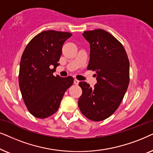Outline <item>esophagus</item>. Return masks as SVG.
Returning a JSON list of instances; mask_svg holds the SVG:
<instances>
[{"instance_id": "1", "label": "esophagus", "mask_w": 153, "mask_h": 153, "mask_svg": "<svg viewBox=\"0 0 153 153\" xmlns=\"http://www.w3.org/2000/svg\"><path fill=\"white\" fill-rule=\"evenodd\" d=\"M79 82H80V81L78 80H76V79H75V80H74V84L75 85H78Z\"/></svg>"}]
</instances>
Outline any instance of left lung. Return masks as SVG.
I'll return each instance as SVG.
<instances>
[{"mask_svg": "<svg viewBox=\"0 0 153 153\" xmlns=\"http://www.w3.org/2000/svg\"><path fill=\"white\" fill-rule=\"evenodd\" d=\"M90 45L87 69L96 73L97 83L91 88L79 82L82 94L78 99L81 113L92 121H101L115 113L129 82V62L123 45L103 29L85 31Z\"/></svg>", "mask_w": 153, "mask_h": 153, "instance_id": "1", "label": "left lung"}]
</instances>
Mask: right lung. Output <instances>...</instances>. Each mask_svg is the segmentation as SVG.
Returning <instances> with one entry per match:
<instances>
[{
  "label": "right lung",
  "instance_id": "add662e5",
  "mask_svg": "<svg viewBox=\"0 0 153 153\" xmlns=\"http://www.w3.org/2000/svg\"><path fill=\"white\" fill-rule=\"evenodd\" d=\"M68 32L45 30L26 45L19 66V84L22 98L30 113L38 118L48 117L59 109L65 91L73 83V77L54 76L59 64Z\"/></svg>",
  "mask_w": 153,
  "mask_h": 153
}]
</instances>
